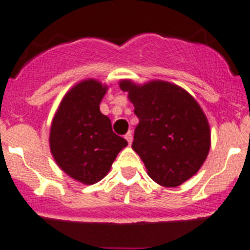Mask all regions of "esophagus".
Wrapping results in <instances>:
<instances>
[{
    "label": "esophagus",
    "instance_id": "1",
    "mask_svg": "<svg viewBox=\"0 0 250 250\" xmlns=\"http://www.w3.org/2000/svg\"><path fill=\"white\" fill-rule=\"evenodd\" d=\"M125 140L128 141V144H129V145H130V144H132V140H133V135H132V133L128 132L127 134L125 135Z\"/></svg>",
    "mask_w": 250,
    "mask_h": 250
}]
</instances>
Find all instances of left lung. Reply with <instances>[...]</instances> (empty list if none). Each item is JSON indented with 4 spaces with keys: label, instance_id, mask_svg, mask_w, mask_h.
I'll return each instance as SVG.
<instances>
[{
    "label": "left lung",
    "instance_id": "8db88e82",
    "mask_svg": "<svg viewBox=\"0 0 250 250\" xmlns=\"http://www.w3.org/2000/svg\"><path fill=\"white\" fill-rule=\"evenodd\" d=\"M139 118L132 147L153 181L176 188L202 167L210 148V129L198 103L179 85L151 81L120 82Z\"/></svg>",
    "mask_w": 250,
    "mask_h": 250
}]
</instances>
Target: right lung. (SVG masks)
<instances>
[{
	"label": "right lung",
	"instance_id": "1",
	"mask_svg": "<svg viewBox=\"0 0 250 250\" xmlns=\"http://www.w3.org/2000/svg\"><path fill=\"white\" fill-rule=\"evenodd\" d=\"M106 90L97 80L77 83L62 98L50 127V152L57 165L85 185L102 180L128 145L112 132L110 118L100 112Z\"/></svg>",
	"mask_w": 250,
	"mask_h": 250
}]
</instances>
